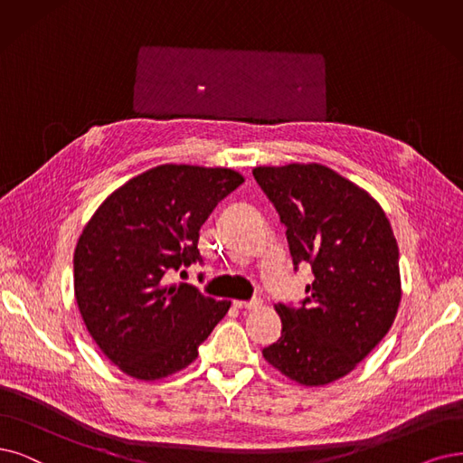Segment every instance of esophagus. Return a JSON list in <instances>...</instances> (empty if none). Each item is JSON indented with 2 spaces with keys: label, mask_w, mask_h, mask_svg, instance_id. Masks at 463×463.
I'll list each match as a JSON object with an SVG mask.
<instances>
[{
  "label": "esophagus",
  "mask_w": 463,
  "mask_h": 463,
  "mask_svg": "<svg viewBox=\"0 0 463 463\" xmlns=\"http://www.w3.org/2000/svg\"><path fill=\"white\" fill-rule=\"evenodd\" d=\"M234 309H241V311H251V309H258L260 301L253 299V301H232Z\"/></svg>",
  "instance_id": "esophagus-1"
}]
</instances>
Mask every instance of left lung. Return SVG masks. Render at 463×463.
Returning a JSON list of instances; mask_svg holds the SVG:
<instances>
[{
    "instance_id": "left-lung-1",
    "label": "left lung",
    "mask_w": 463,
    "mask_h": 463,
    "mask_svg": "<svg viewBox=\"0 0 463 463\" xmlns=\"http://www.w3.org/2000/svg\"><path fill=\"white\" fill-rule=\"evenodd\" d=\"M253 177L286 225L294 267L315 280L301 305H275L282 334L269 364L301 385L347 375L380 344L401 303L399 246L382 205L320 164L261 165Z\"/></svg>"
}]
</instances>
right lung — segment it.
<instances>
[{
    "instance_id": "1",
    "label": "right lung",
    "mask_w": 463,
    "mask_h": 463,
    "mask_svg": "<svg viewBox=\"0 0 463 463\" xmlns=\"http://www.w3.org/2000/svg\"><path fill=\"white\" fill-rule=\"evenodd\" d=\"M244 183L227 167L165 164L99 205L74 251V292L95 344L131 378L162 380L198 356L231 301L167 272L202 263L200 227Z\"/></svg>"
}]
</instances>
